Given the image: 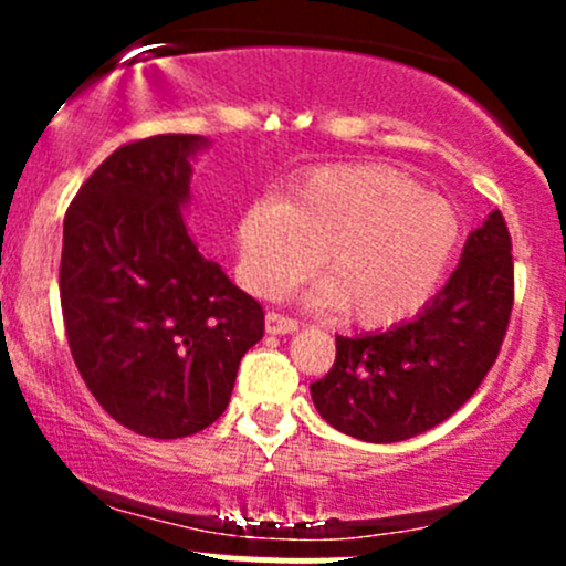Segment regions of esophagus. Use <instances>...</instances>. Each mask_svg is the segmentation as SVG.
<instances>
[{
	"label": "esophagus",
	"mask_w": 566,
	"mask_h": 566,
	"mask_svg": "<svg viewBox=\"0 0 566 566\" xmlns=\"http://www.w3.org/2000/svg\"><path fill=\"white\" fill-rule=\"evenodd\" d=\"M265 331L268 334H293V331H298V319L282 315V312H268Z\"/></svg>",
	"instance_id": "34e87169"
}]
</instances>
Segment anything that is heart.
<instances>
[{
	"instance_id": "1",
	"label": "heart",
	"mask_w": 566,
	"mask_h": 566,
	"mask_svg": "<svg viewBox=\"0 0 566 566\" xmlns=\"http://www.w3.org/2000/svg\"><path fill=\"white\" fill-rule=\"evenodd\" d=\"M238 276L276 295L323 254V298L361 328L416 317L460 247L452 205L384 164H328L298 175L287 199L256 197L235 227Z\"/></svg>"
}]
</instances>
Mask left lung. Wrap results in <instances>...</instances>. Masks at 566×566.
<instances>
[{"label":"left lung","mask_w":566,"mask_h":566,"mask_svg":"<svg viewBox=\"0 0 566 566\" xmlns=\"http://www.w3.org/2000/svg\"><path fill=\"white\" fill-rule=\"evenodd\" d=\"M512 304V238L493 210L419 317L384 334L336 336L334 367L312 384L315 408L331 427L369 443L432 430L482 386L504 345Z\"/></svg>","instance_id":"1"}]
</instances>
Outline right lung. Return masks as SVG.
<instances>
[{
	"mask_svg": "<svg viewBox=\"0 0 566 566\" xmlns=\"http://www.w3.org/2000/svg\"><path fill=\"white\" fill-rule=\"evenodd\" d=\"M193 134L128 142L65 213L60 301L78 375L101 408L147 438H186L224 413L265 312L182 224Z\"/></svg>",
	"mask_w": 566,
	"mask_h": 566,
	"instance_id": "obj_1",
	"label": "right lung"
}]
</instances>
